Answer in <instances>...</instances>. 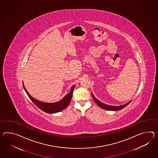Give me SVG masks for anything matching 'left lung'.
I'll use <instances>...</instances> for the list:
<instances>
[{"label":"left lung","mask_w":158,"mask_h":158,"mask_svg":"<svg viewBox=\"0 0 158 158\" xmlns=\"http://www.w3.org/2000/svg\"><path fill=\"white\" fill-rule=\"evenodd\" d=\"M92 96L94 99V101L95 102L96 104H98L100 107L102 108L103 109L108 110V111H117V110H120L122 109H123L125 107H126L128 104H130L131 103V100H130L129 102L127 103L126 104H123L122 106H110L107 104H104L103 103L101 102L99 100H98L95 96H94L93 93H92Z\"/></svg>","instance_id":"left-lung-1"}]
</instances>
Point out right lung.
Here are the masks:
<instances>
[{
	"mask_svg": "<svg viewBox=\"0 0 158 158\" xmlns=\"http://www.w3.org/2000/svg\"><path fill=\"white\" fill-rule=\"evenodd\" d=\"M23 85L24 89L27 93V95L30 98L31 101L34 103V104L40 110H42L43 111L47 112V113H50V114H54V113H56L58 112L61 111L62 110H64L65 108L67 107L69 105V103L71 100L72 96H73V93L74 90L75 85L72 86L71 88V91L69 93H68L65 95L62 100L55 102V103H44L40 102L39 100H36L32 98V96L30 95V94L27 92L26 89L25 88L24 84Z\"/></svg>",
	"mask_w": 158,
	"mask_h": 158,
	"instance_id": "add662e5",
	"label": "right lung"
}]
</instances>
